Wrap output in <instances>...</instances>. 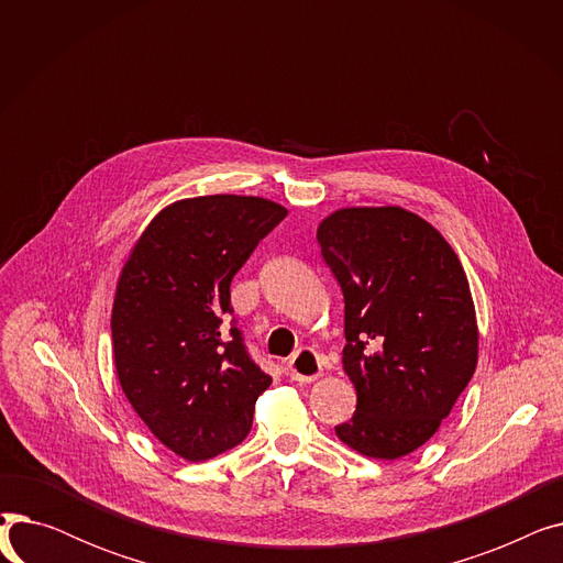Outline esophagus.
Listing matches in <instances>:
<instances>
[{
    "label": "esophagus",
    "mask_w": 563,
    "mask_h": 563,
    "mask_svg": "<svg viewBox=\"0 0 563 563\" xmlns=\"http://www.w3.org/2000/svg\"><path fill=\"white\" fill-rule=\"evenodd\" d=\"M321 358L314 349H299L294 356L287 361V376L299 383H310L321 376Z\"/></svg>",
    "instance_id": "34e87169"
}]
</instances>
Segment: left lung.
Segmentation results:
<instances>
[{
	"label": "left lung",
	"mask_w": 563,
	"mask_h": 563,
	"mask_svg": "<svg viewBox=\"0 0 563 563\" xmlns=\"http://www.w3.org/2000/svg\"><path fill=\"white\" fill-rule=\"evenodd\" d=\"M317 242L344 294L342 367L358 397L335 433L363 456L401 459L440 429L477 367L463 264L397 205L342 207L321 219Z\"/></svg>",
	"instance_id": "obj_1"
}]
</instances>
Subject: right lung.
I'll return each mask as SVG.
<instances>
[{"instance_id":"1","label":"right lung","mask_w":563,"mask_h":563,"mask_svg":"<svg viewBox=\"0 0 563 563\" xmlns=\"http://www.w3.org/2000/svg\"><path fill=\"white\" fill-rule=\"evenodd\" d=\"M287 210L260 196H196L166 205L130 249L115 283L111 346L118 383L173 454L207 461L249 435L272 386L221 329L230 283Z\"/></svg>"}]
</instances>
